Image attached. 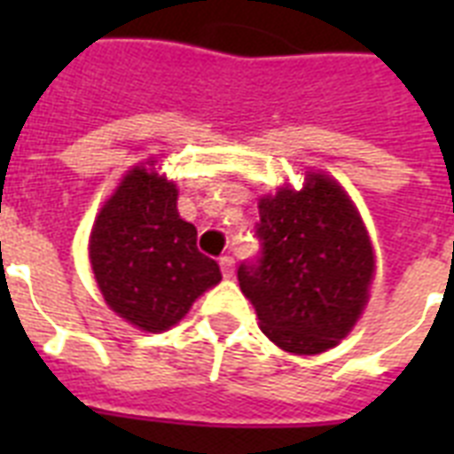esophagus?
Returning <instances> with one entry per match:
<instances>
[{
	"label": "esophagus",
	"instance_id": "34e87169",
	"mask_svg": "<svg viewBox=\"0 0 454 454\" xmlns=\"http://www.w3.org/2000/svg\"><path fill=\"white\" fill-rule=\"evenodd\" d=\"M219 266H221V273H223V278H233V273H235L233 256H228V254L221 256Z\"/></svg>",
	"mask_w": 454,
	"mask_h": 454
}]
</instances>
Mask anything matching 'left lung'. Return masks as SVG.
Masks as SVG:
<instances>
[{"instance_id": "obj_1", "label": "left lung", "mask_w": 454, "mask_h": 454, "mask_svg": "<svg viewBox=\"0 0 454 454\" xmlns=\"http://www.w3.org/2000/svg\"><path fill=\"white\" fill-rule=\"evenodd\" d=\"M262 256L238 280L262 332L283 351L316 356L353 330L374 278V252L358 209L334 178L306 171L259 200Z\"/></svg>"}]
</instances>
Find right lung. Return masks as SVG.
<instances>
[{
    "label": "right lung",
    "instance_id": "1",
    "mask_svg": "<svg viewBox=\"0 0 454 454\" xmlns=\"http://www.w3.org/2000/svg\"><path fill=\"white\" fill-rule=\"evenodd\" d=\"M176 198L174 181L138 164L101 207L89 238L103 299L144 332L174 327L221 280L219 263L198 249L195 226L178 216Z\"/></svg>",
    "mask_w": 454,
    "mask_h": 454
}]
</instances>
